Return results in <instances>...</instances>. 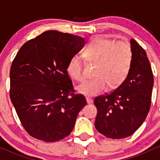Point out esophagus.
Wrapping results in <instances>:
<instances>
[{
  "mask_svg": "<svg viewBox=\"0 0 160 160\" xmlns=\"http://www.w3.org/2000/svg\"><path fill=\"white\" fill-rule=\"evenodd\" d=\"M86 102H87V104H92V103L93 100L91 98H89V97H87V98H86Z\"/></svg>",
  "mask_w": 160,
  "mask_h": 160,
  "instance_id": "esophagus-1",
  "label": "esophagus"
}]
</instances>
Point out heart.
Masks as SVG:
<instances>
[{"label": "heart", "mask_w": 160, "mask_h": 160, "mask_svg": "<svg viewBox=\"0 0 160 160\" xmlns=\"http://www.w3.org/2000/svg\"><path fill=\"white\" fill-rule=\"evenodd\" d=\"M89 62L96 64L94 76L78 86L79 92L86 96H95L107 89L118 87L126 80L132 62V50L127 43L97 37L84 51ZM71 78L83 81L85 75L81 57L74 55L70 58L66 68Z\"/></svg>", "instance_id": "b5f03b06"}]
</instances>
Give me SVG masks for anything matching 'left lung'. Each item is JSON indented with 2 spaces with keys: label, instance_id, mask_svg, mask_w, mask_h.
Wrapping results in <instances>:
<instances>
[{
  "label": "left lung",
  "instance_id": "1",
  "mask_svg": "<svg viewBox=\"0 0 160 160\" xmlns=\"http://www.w3.org/2000/svg\"><path fill=\"white\" fill-rule=\"evenodd\" d=\"M132 62L122 83L110 94L96 97L95 126L109 138L120 139L135 132L142 125L151 104L153 75L147 53L134 39L130 40Z\"/></svg>",
  "mask_w": 160,
  "mask_h": 160
}]
</instances>
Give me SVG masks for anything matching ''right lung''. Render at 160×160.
<instances>
[{
	"mask_svg": "<svg viewBox=\"0 0 160 160\" xmlns=\"http://www.w3.org/2000/svg\"><path fill=\"white\" fill-rule=\"evenodd\" d=\"M79 36L48 31L24 43L11 65V102L31 136L46 142L65 138L86 104L76 94L66 71L70 58L83 47Z\"/></svg>",
	"mask_w": 160,
	"mask_h": 160,
	"instance_id": "add662e5",
	"label": "right lung"
}]
</instances>
